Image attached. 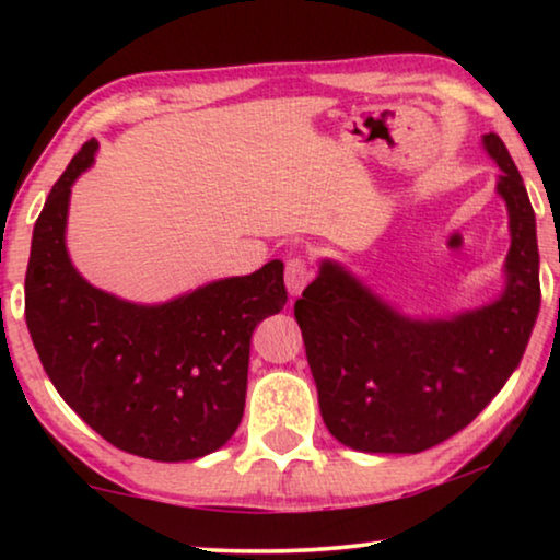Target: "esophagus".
Masks as SVG:
<instances>
[{"mask_svg":"<svg viewBox=\"0 0 560 560\" xmlns=\"http://www.w3.org/2000/svg\"><path fill=\"white\" fill-rule=\"evenodd\" d=\"M311 282V262L303 255L290 257L285 262V285L290 295H301Z\"/></svg>","mask_w":560,"mask_h":560,"instance_id":"1","label":"esophagus"}]
</instances>
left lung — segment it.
Instances as JSON below:
<instances>
[{"mask_svg":"<svg viewBox=\"0 0 560 560\" xmlns=\"http://www.w3.org/2000/svg\"><path fill=\"white\" fill-rule=\"evenodd\" d=\"M485 148L510 213L508 285L500 301L448 320L408 318L341 265H320L295 301L324 423L366 454H420L462 431L492 402L525 354L540 311L535 211L508 148Z\"/></svg>","mask_w":560,"mask_h":560,"instance_id":"obj_1","label":"left lung"}]
</instances>
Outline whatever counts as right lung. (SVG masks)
<instances>
[{
	"mask_svg": "<svg viewBox=\"0 0 560 560\" xmlns=\"http://www.w3.org/2000/svg\"><path fill=\"white\" fill-rule=\"evenodd\" d=\"M96 150V140L83 144L35 221L25 275L30 336L60 397L112 446L152 462L201 458L240 425L252 331L288 303L282 262L163 305L89 285L68 259L66 217L73 180Z\"/></svg>",
	"mask_w": 560,
	"mask_h": 560,
	"instance_id": "1",
	"label": "right lung"
}]
</instances>
